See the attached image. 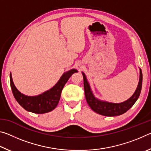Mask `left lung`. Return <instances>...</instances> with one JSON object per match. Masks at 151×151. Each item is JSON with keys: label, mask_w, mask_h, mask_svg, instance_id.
Masks as SVG:
<instances>
[{"label": "left lung", "mask_w": 151, "mask_h": 151, "mask_svg": "<svg viewBox=\"0 0 151 151\" xmlns=\"http://www.w3.org/2000/svg\"><path fill=\"white\" fill-rule=\"evenodd\" d=\"M139 81L136 91H134V94L129 99L120 103H110V102L101 101L100 99L96 98L91 90L90 84L87 81L85 74L82 72L83 76L85 98L86 102H87L88 104L91 109L96 113L101 114V115L106 116H114L124 114L128 110L131 109L135 103V102L137 101V99H139L140 91H141L142 74L141 69L140 68H139Z\"/></svg>", "instance_id": "8db88e82"}]
</instances>
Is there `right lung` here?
Instances as JSON below:
<instances>
[{
	"mask_svg": "<svg viewBox=\"0 0 151 151\" xmlns=\"http://www.w3.org/2000/svg\"><path fill=\"white\" fill-rule=\"evenodd\" d=\"M78 70L73 68L63 73L59 80L48 91L37 96H27L18 90L13 83L11 73L10 74V82L12 93L15 99L22 108L26 111L36 114H44L54 110L59 102L61 92L66 82L73 74Z\"/></svg>",
	"mask_w": 151,
	"mask_h": 151,
	"instance_id": "right-lung-1",
	"label": "right lung"
}]
</instances>
